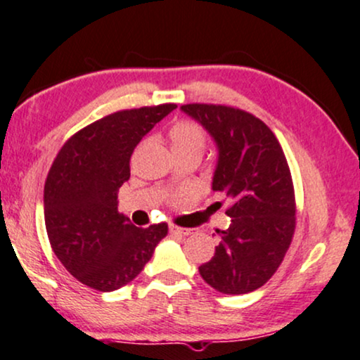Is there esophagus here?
Returning a JSON list of instances; mask_svg holds the SVG:
<instances>
[{
    "label": "esophagus",
    "mask_w": 360,
    "mask_h": 360,
    "mask_svg": "<svg viewBox=\"0 0 360 360\" xmlns=\"http://www.w3.org/2000/svg\"><path fill=\"white\" fill-rule=\"evenodd\" d=\"M168 230H170L172 233H179V235H190V233H192V230H190V229H181V227H176V225H170Z\"/></svg>",
    "instance_id": "obj_1"
}]
</instances>
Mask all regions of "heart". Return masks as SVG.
<instances>
[{"mask_svg": "<svg viewBox=\"0 0 360 360\" xmlns=\"http://www.w3.org/2000/svg\"><path fill=\"white\" fill-rule=\"evenodd\" d=\"M173 153H185V152H198L202 153L205 148V131L200 125L190 120H181L168 131Z\"/></svg>", "mask_w": 360, "mask_h": 360, "instance_id": "1", "label": "heart"}]
</instances>
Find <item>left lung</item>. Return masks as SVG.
Instances as JSON below:
<instances>
[{"mask_svg": "<svg viewBox=\"0 0 360 360\" xmlns=\"http://www.w3.org/2000/svg\"><path fill=\"white\" fill-rule=\"evenodd\" d=\"M184 113L208 131L219 150L212 190L232 198V225L202 278L221 294L238 295L264 285L282 264L295 230V197L282 146L254 115L224 105L192 103Z\"/></svg>", "mask_w": 360, "mask_h": 360, "instance_id": "8db88e82", "label": "left lung"}]
</instances>
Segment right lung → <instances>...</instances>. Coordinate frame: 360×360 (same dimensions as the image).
<instances>
[{
    "mask_svg": "<svg viewBox=\"0 0 360 360\" xmlns=\"http://www.w3.org/2000/svg\"><path fill=\"white\" fill-rule=\"evenodd\" d=\"M176 105L122 110L79 130L56 155L44 184L51 248L77 281L100 292L127 285L152 259L167 224L139 229L118 212L140 140Z\"/></svg>",
    "mask_w": 360,
    "mask_h": 360,
    "instance_id": "obj_1",
    "label": "right lung"
}]
</instances>
